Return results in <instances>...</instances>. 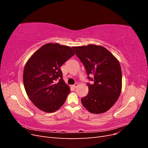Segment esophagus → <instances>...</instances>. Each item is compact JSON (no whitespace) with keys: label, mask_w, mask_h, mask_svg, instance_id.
I'll return each mask as SVG.
<instances>
[{"label":"esophagus","mask_w":148,"mask_h":148,"mask_svg":"<svg viewBox=\"0 0 148 148\" xmlns=\"http://www.w3.org/2000/svg\"><path fill=\"white\" fill-rule=\"evenodd\" d=\"M78 86V84L77 83H75V84L73 85V87L74 88H76Z\"/></svg>","instance_id":"34e87169"}]
</instances>
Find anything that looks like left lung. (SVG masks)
Returning <instances> with one entry per match:
<instances>
[{"mask_svg": "<svg viewBox=\"0 0 148 148\" xmlns=\"http://www.w3.org/2000/svg\"><path fill=\"white\" fill-rule=\"evenodd\" d=\"M72 48L84 66L88 79L93 82L87 83L89 92L81 99L82 104L91 113H104L114 106L122 90L119 62L104 47L89 44Z\"/></svg>", "mask_w": 148, "mask_h": 148, "instance_id": "left-lung-1", "label": "left lung"}]
</instances>
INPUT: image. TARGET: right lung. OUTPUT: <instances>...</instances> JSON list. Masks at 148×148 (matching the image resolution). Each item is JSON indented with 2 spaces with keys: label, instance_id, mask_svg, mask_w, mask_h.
<instances>
[{
  "label": "right lung",
  "instance_id": "right-lung-1",
  "mask_svg": "<svg viewBox=\"0 0 148 148\" xmlns=\"http://www.w3.org/2000/svg\"><path fill=\"white\" fill-rule=\"evenodd\" d=\"M74 54L69 46L48 43L34 53L26 64L25 89L31 102L40 110L53 112L64 104L70 90L60 68Z\"/></svg>",
  "mask_w": 148,
  "mask_h": 148
}]
</instances>
